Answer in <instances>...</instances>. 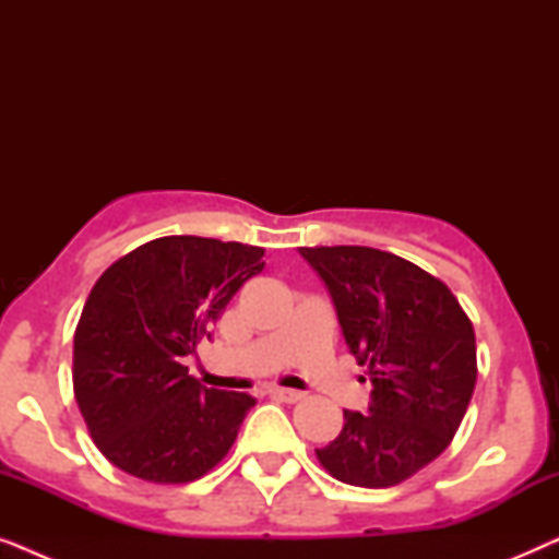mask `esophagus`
<instances>
[{
  "label": "esophagus",
  "instance_id": "esophagus-1",
  "mask_svg": "<svg viewBox=\"0 0 559 559\" xmlns=\"http://www.w3.org/2000/svg\"><path fill=\"white\" fill-rule=\"evenodd\" d=\"M270 396H274V400L280 402H287V404H295L302 400V392H295V389H282V386H270Z\"/></svg>",
  "mask_w": 559,
  "mask_h": 559
}]
</instances>
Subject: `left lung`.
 Instances as JSON below:
<instances>
[{
    "label": "left lung",
    "mask_w": 559,
    "mask_h": 559,
    "mask_svg": "<svg viewBox=\"0 0 559 559\" xmlns=\"http://www.w3.org/2000/svg\"><path fill=\"white\" fill-rule=\"evenodd\" d=\"M325 282L350 354L371 377L369 412L316 450L333 478L402 484L450 445L476 386V333L445 282L371 247H300Z\"/></svg>",
    "instance_id": "obj_1"
}]
</instances>
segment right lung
I'll return each instance as SVG.
<instances>
[{
	"instance_id": "right-lung-1",
	"label": "right lung",
	"mask_w": 559,
	"mask_h": 559,
	"mask_svg": "<svg viewBox=\"0 0 559 559\" xmlns=\"http://www.w3.org/2000/svg\"><path fill=\"white\" fill-rule=\"evenodd\" d=\"M262 257L239 241L163 236L98 277L73 335V392L106 461L152 484H190L224 461L257 400L205 389L186 358Z\"/></svg>"
}]
</instances>
